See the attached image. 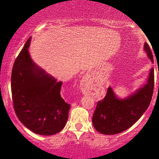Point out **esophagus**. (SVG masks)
I'll use <instances>...</instances> for the list:
<instances>
[{"mask_svg": "<svg viewBox=\"0 0 159 159\" xmlns=\"http://www.w3.org/2000/svg\"><path fill=\"white\" fill-rule=\"evenodd\" d=\"M87 81H88V78H84V80H83L84 83H87ZM82 91H83V92H86L85 86H84V87H83V88H82Z\"/></svg>", "mask_w": 159, "mask_h": 159, "instance_id": "obj_1", "label": "esophagus"}]
</instances>
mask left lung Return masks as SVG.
<instances>
[{"instance_id": "1", "label": "left lung", "mask_w": 159, "mask_h": 159, "mask_svg": "<svg viewBox=\"0 0 159 159\" xmlns=\"http://www.w3.org/2000/svg\"><path fill=\"white\" fill-rule=\"evenodd\" d=\"M144 50L153 62L152 53L147 43ZM154 90V69L149 72L147 83L135 93L124 99L116 98L112 88H107L106 96L98 102L93 116V124L98 132L114 134L123 132L134 125L148 108Z\"/></svg>"}]
</instances>
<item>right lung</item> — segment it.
<instances>
[{"label":"right lung","instance_id":"add662e5","mask_svg":"<svg viewBox=\"0 0 159 159\" xmlns=\"http://www.w3.org/2000/svg\"><path fill=\"white\" fill-rule=\"evenodd\" d=\"M30 39L27 40L12 67L13 107L27 129L41 135H52L64 128L71 105L61 96L62 82L45 73L30 58Z\"/></svg>","mask_w":159,"mask_h":159}]
</instances>
